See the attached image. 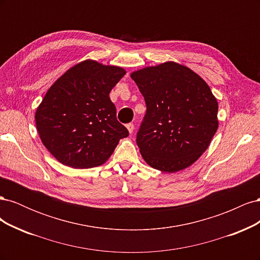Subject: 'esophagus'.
I'll use <instances>...</instances> for the list:
<instances>
[{
	"mask_svg": "<svg viewBox=\"0 0 260 260\" xmlns=\"http://www.w3.org/2000/svg\"><path fill=\"white\" fill-rule=\"evenodd\" d=\"M125 127H127L129 133H133V130H135V125H133V123H128Z\"/></svg>",
	"mask_w": 260,
	"mask_h": 260,
	"instance_id": "esophagus-1",
	"label": "esophagus"
}]
</instances>
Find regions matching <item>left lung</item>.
I'll return each instance as SVG.
<instances>
[{"label":"left lung","instance_id":"1","mask_svg":"<svg viewBox=\"0 0 260 260\" xmlns=\"http://www.w3.org/2000/svg\"><path fill=\"white\" fill-rule=\"evenodd\" d=\"M144 96L146 114L137 144L149 166L177 172L198 160L218 129V102L192 69L175 61L131 74Z\"/></svg>","mask_w":260,"mask_h":260}]
</instances>
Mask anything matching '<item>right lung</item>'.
I'll return each mask as SVG.
<instances>
[{"label": "right lung", "mask_w": 260, "mask_h": 260, "mask_svg": "<svg viewBox=\"0 0 260 260\" xmlns=\"http://www.w3.org/2000/svg\"><path fill=\"white\" fill-rule=\"evenodd\" d=\"M124 74L121 67L86 59L46 92L36 111V124L43 145L59 162L73 168L100 166L129 136L109 99Z\"/></svg>", "instance_id": "right-lung-1"}]
</instances>
